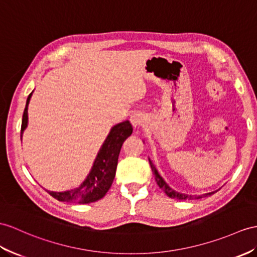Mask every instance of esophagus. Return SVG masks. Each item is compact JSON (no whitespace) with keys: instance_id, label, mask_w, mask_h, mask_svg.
I'll return each mask as SVG.
<instances>
[{"instance_id":"1","label":"esophagus","mask_w":257,"mask_h":257,"mask_svg":"<svg viewBox=\"0 0 257 257\" xmlns=\"http://www.w3.org/2000/svg\"><path fill=\"white\" fill-rule=\"evenodd\" d=\"M131 123L134 127H139L140 125H142V123H144V120H145V116H144L140 112H136V113H133L130 117Z\"/></svg>"}]
</instances>
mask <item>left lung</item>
Masks as SVG:
<instances>
[{
  "instance_id": "left-lung-1",
  "label": "left lung",
  "mask_w": 257,
  "mask_h": 257,
  "mask_svg": "<svg viewBox=\"0 0 257 257\" xmlns=\"http://www.w3.org/2000/svg\"><path fill=\"white\" fill-rule=\"evenodd\" d=\"M149 164H150V167H152V170H153V172H154V174H155V179H156V182H157V184H158V186L160 187V189L164 191L167 195L170 197V198H177V199H191V198H193V197H196V198H201L202 196H208V195H211V194H214L215 192H210V193H207V194H204V195H202V196H192V195H186V194H181V193H178V192H176L174 190H172L170 186H169L166 182H165V180L161 178V176L160 174L158 173V171H157V169L155 168V166L153 165V162H152V160L149 159Z\"/></svg>"
}]
</instances>
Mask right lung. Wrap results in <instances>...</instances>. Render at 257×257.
<instances>
[{
	"label": "right lung",
	"mask_w": 257,
	"mask_h": 257,
	"mask_svg": "<svg viewBox=\"0 0 257 257\" xmlns=\"http://www.w3.org/2000/svg\"><path fill=\"white\" fill-rule=\"evenodd\" d=\"M31 95H33V92L29 93L26 107L24 110L21 137L28 124V104ZM132 132L133 127L130 121H124L114 125L111 128L103 145L100 148L91 170L83 183L71 191L47 192L60 202L88 204L99 201L100 198L105 195V193L109 191L112 182H113L121 147L124 141L131 136Z\"/></svg>",
	"instance_id": "right-lung-1"
}]
</instances>
